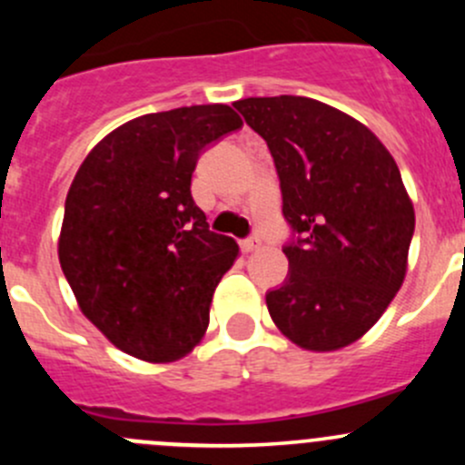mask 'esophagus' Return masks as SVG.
I'll return each mask as SVG.
<instances>
[{
  "label": "esophagus",
  "mask_w": 465,
  "mask_h": 465,
  "mask_svg": "<svg viewBox=\"0 0 465 465\" xmlns=\"http://www.w3.org/2000/svg\"><path fill=\"white\" fill-rule=\"evenodd\" d=\"M261 247V238L259 236H252V238H245V241L241 242V250L242 252H254Z\"/></svg>",
  "instance_id": "esophagus-1"
}]
</instances>
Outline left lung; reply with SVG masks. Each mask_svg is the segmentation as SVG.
<instances>
[{"mask_svg": "<svg viewBox=\"0 0 465 465\" xmlns=\"http://www.w3.org/2000/svg\"><path fill=\"white\" fill-rule=\"evenodd\" d=\"M265 139L292 241L290 272L265 294L272 322L306 351L353 344L407 272L414 206L396 162L360 121L306 96L233 103Z\"/></svg>", "mask_w": 465, "mask_h": 465, "instance_id": "obj_1", "label": "left lung"}]
</instances>
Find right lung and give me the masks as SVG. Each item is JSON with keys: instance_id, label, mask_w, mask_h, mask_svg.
<instances>
[{"instance_id": "1", "label": "right lung", "mask_w": 465, "mask_h": 465, "mask_svg": "<svg viewBox=\"0 0 465 465\" xmlns=\"http://www.w3.org/2000/svg\"><path fill=\"white\" fill-rule=\"evenodd\" d=\"M241 125L223 103L143 114L112 130L78 168L60 267L83 315L124 353L173 362L203 340L238 245L211 232L191 177L206 145Z\"/></svg>"}]
</instances>
